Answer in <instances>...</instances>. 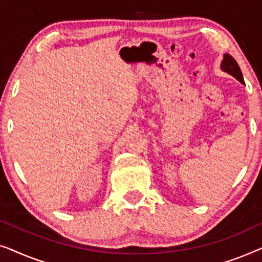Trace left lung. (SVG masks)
<instances>
[{"label": "left lung", "mask_w": 262, "mask_h": 262, "mask_svg": "<svg viewBox=\"0 0 262 262\" xmlns=\"http://www.w3.org/2000/svg\"><path fill=\"white\" fill-rule=\"evenodd\" d=\"M221 69L223 70L224 73L231 75L232 77H235L236 80H238L239 82H242L243 83L242 71L239 69L237 62H236V60L232 58L229 53H224L223 60H222L221 63Z\"/></svg>", "instance_id": "8db88e82"}]
</instances>
